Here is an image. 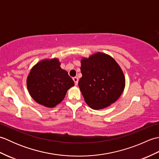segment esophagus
I'll use <instances>...</instances> for the list:
<instances>
[{
	"label": "esophagus",
	"mask_w": 159,
	"mask_h": 159,
	"mask_svg": "<svg viewBox=\"0 0 159 159\" xmlns=\"http://www.w3.org/2000/svg\"><path fill=\"white\" fill-rule=\"evenodd\" d=\"M73 80L74 81V83H75V85H77L78 82H79V79H78V77H73Z\"/></svg>",
	"instance_id": "1"
}]
</instances>
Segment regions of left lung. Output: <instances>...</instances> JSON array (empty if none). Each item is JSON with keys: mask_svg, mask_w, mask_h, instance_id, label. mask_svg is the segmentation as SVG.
I'll list each match as a JSON object with an SVG mask.
<instances>
[{"mask_svg": "<svg viewBox=\"0 0 159 159\" xmlns=\"http://www.w3.org/2000/svg\"><path fill=\"white\" fill-rule=\"evenodd\" d=\"M82 77L79 87L85 102L93 109H102L116 102L122 93L125 78L112 57L98 52L81 60Z\"/></svg>", "mask_w": 159, "mask_h": 159, "instance_id": "8db88e82", "label": "left lung"}]
</instances>
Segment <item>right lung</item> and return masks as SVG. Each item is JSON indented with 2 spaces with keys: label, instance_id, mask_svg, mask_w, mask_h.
I'll return each instance as SVG.
<instances>
[{
  "label": "right lung",
  "instance_id": "add662e5",
  "mask_svg": "<svg viewBox=\"0 0 159 159\" xmlns=\"http://www.w3.org/2000/svg\"><path fill=\"white\" fill-rule=\"evenodd\" d=\"M74 85V80L66 70L61 68L57 59L37 63L27 78L30 95L37 102L46 107H54L60 103L67 89Z\"/></svg>",
  "mask_w": 159,
  "mask_h": 159
}]
</instances>
